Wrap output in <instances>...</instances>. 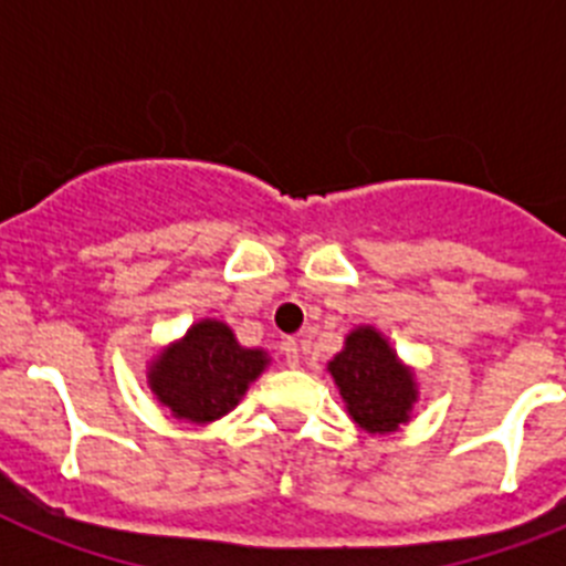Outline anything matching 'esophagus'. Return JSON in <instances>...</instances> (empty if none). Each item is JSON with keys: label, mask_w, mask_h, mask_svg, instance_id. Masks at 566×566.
<instances>
[{"label": "esophagus", "mask_w": 566, "mask_h": 566, "mask_svg": "<svg viewBox=\"0 0 566 566\" xmlns=\"http://www.w3.org/2000/svg\"><path fill=\"white\" fill-rule=\"evenodd\" d=\"M283 354H286L289 368H297V365H300V343H297V339L289 337L286 343H283Z\"/></svg>", "instance_id": "34e87169"}]
</instances>
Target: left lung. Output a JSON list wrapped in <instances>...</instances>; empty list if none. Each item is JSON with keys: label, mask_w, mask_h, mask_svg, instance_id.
<instances>
[{"label": "left lung", "mask_w": 566, "mask_h": 566, "mask_svg": "<svg viewBox=\"0 0 566 566\" xmlns=\"http://www.w3.org/2000/svg\"><path fill=\"white\" fill-rule=\"evenodd\" d=\"M328 371L359 428L368 433H388L408 422L417 399L413 377L397 363L391 345L374 328L348 334L343 352L328 363Z\"/></svg>", "instance_id": "8db88e82"}]
</instances>
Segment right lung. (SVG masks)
<instances>
[{"label": "right lung", "instance_id": "add662e5", "mask_svg": "<svg viewBox=\"0 0 566 566\" xmlns=\"http://www.w3.org/2000/svg\"><path fill=\"white\" fill-rule=\"evenodd\" d=\"M266 363L263 352L238 345L229 326L203 319L153 365L149 385L175 417L212 422L232 411Z\"/></svg>", "mask_w": 566, "mask_h": 566}]
</instances>
